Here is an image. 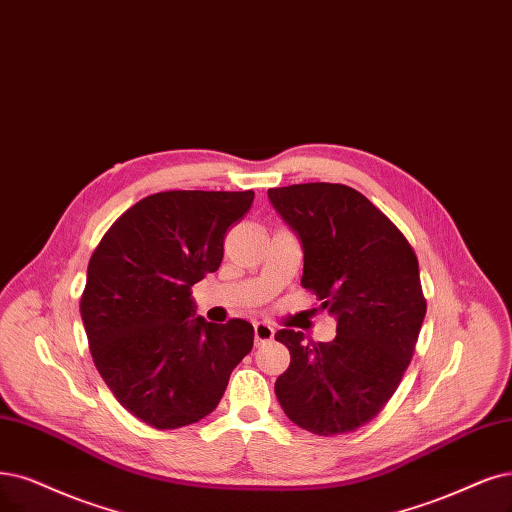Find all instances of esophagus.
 <instances>
[{
    "instance_id": "obj_1",
    "label": "esophagus",
    "mask_w": 512,
    "mask_h": 512,
    "mask_svg": "<svg viewBox=\"0 0 512 512\" xmlns=\"http://www.w3.org/2000/svg\"><path fill=\"white\" fill-rule=\"evenodd\" d=\"M253 329H255V344L257 346L272 342V337H274V327L272 325H268V323H255Z\"/></svg>"
}]
</instances>
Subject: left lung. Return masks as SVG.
I'll return each mask as SVG.
<instances>
[{"label":"left lung","instance_id":"obj_1","mask_svg":"<svg viewBox=\"0 0 512 512\" xmlns=\"http://www.w3.org/2000/svg\"><path fill=\"white\" fill-rule=\"evenodd\" d=\"M304 246L301 287L337 316L333 342L280 329L291 352L276 396L299 428L333 437L371 422L399 388L426 316L413 246L373 202L342 183L268 189Z\"/></svg>","mask_w":512,"mask_h":512}]
</instances>
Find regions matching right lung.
Returning <instances> with one entry per match:
<instances>
[{
    "mask_svg": "<svg viewBox=\"0 0 512 512\" xmlns=\"http://www.w3.org/2000/svg\"><path fill=\"white\" fill-rule=\"evenodd\" d=\"M255 192L175 189L122 213L94 249L80 312L92 361L118 403L158 430L211 413L253 348V325L196 316L192 287L223 259Z\"/></svg>",
    "mask_w": 512,
    "mask_h": 512,
    "instance_id": "obj_1",
    "label": "right lung"
}]
</instances>
